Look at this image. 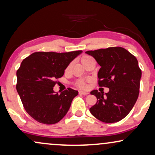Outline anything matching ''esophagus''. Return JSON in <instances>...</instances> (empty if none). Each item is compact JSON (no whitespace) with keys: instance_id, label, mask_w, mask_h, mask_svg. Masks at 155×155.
Instances as JSON below:
<instances>
[{"instance_id":"esophagus-1","label":"esophagus","mask_w":155,"mask_h":155,"mask_svg":"<svg viewBox=\"0 0 155 155\" xmlns=\"http://www.w3.org/2000/svg\"><path fill=\"white\" fill-rule=\"evenodd\" d=\"M79 94H83V95H87V94H89V93H88V92L82 91H79Z\"/></svg>"}]
</instances>
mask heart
I'll return each instance as SVG.
<instances>
[{
	"label": "heart",
	"instance_id": "obj_1",
	"mask_svg": "<svg viewBox=\"0 0 155 155\" xmlns=\"http://www.w3.org/2000/svg\"><path fill=\"white\" fill-rule=\"evenodd\" d=\"M92 58L91 56H87V55H84V56H81V64H84L86 63V62H87L88 61L89 59H91ZM70 67H71V64H68L67 67L66 68V71H68V70H69ZM89 81H88V80H84V79H80V80H78V81H76L75 82V86L76 87H77L78 88H79V89H88V82Z\"/></svg>",
	"mask_w": 155,
	"mask_h": 155
}]
</instances>
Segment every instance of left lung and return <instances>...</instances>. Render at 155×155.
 I'll return each instance as SVG.
<instances>
[{
	"label": "left lung",
	"instance_id": "8db88e82",
	"mask_svg": "<svg viewBox=\"0 0 155 155\" xmlns=\"http://www.w3.org/2000/svg\"><path fill=\"white\" fill-rule=\"evenodd\" d=\"M101 66L98 72L99 87H108L104 92L94 90L97 103L89 109L97 119L105 123L117 122L130 112L140 93L142 71L136 57L122 47H109L86 51Z\"/></svg>",
	"mask_w": 155,
	"mask_h": 155
}]
</instances>
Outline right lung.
<instances>
[{
	"instance_id": "1",
	"label": "right lung",
	"mask_w": 155,
	"mask_h": 155,
	"mask_svg": "<svg viewBox=\"0 0 155 155\" xmlns=\"http://www.w3.org/2000/svg\"><path fill=\"white\" fill-rule=\"evenodd\" d=\"M81 52H35L21 62L16 90L25 110L39 123L56 124L67 113L78 91L68 88L59 94L53 88L55 80L63 76L70 62Z\"/></svg>"
}]
</instances>
